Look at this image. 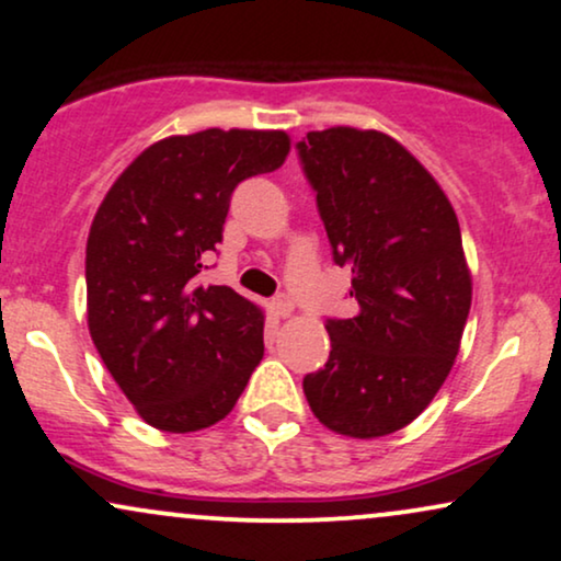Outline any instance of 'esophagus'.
<instances>
[{
	"label": "esophagus",
	"instance_id": "1",
	"mask_svg": "<svg viewBox=\"0 0 561 561\" xmlns=\"http://www.w3.org/2000/svg\"><path fill=\"white\" fill-rule=\"evenodd\" d=\"M272 310L279 318H289V316H293V310H295V302L289 300L287 295H279V297H274V300H272Z\"/></svg>",
	"mask_w": 561,
	"mask_h": 561
}]
</instances>
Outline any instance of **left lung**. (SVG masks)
<instances>
[{
	"mask_svg": "<svg viewBox=\"0 0 561 561\" xmlns=\"http://www.w3.org/2000/svg\"><path fill=\"white\" fill-rule=\"evenodd\" d=\"M354 318H329V363L305 375L318 422L346 437L407 427L448 378L471 308L458 217L437 181L382 131L333 126L297 141Z\"/></svg>",
	"mask_w": 561,
	"mask_h": 561,
	"instance_id": "left-lung-1",
	"label": "left lung"
}]
</instances>
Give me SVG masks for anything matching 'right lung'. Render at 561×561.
<instances>
[{
	"instance_id": "obj_1",
	"label": "right lung",
	"mask_w": 561,
	"mask_h": 561,
	"mask_svg": "<svg viewBox=\"0 0 561 561\" xmlns=\"http://www.w3.org/2000/svg\"><path fill=\"white\" fill-rule=\"evenodd\" d=\"M285 131L207 129L147 147L88 236L92 344L139 416L162 432L225 420L264 357V313L204 285L240 181L285 162Z\"/></svg>"
}]
</instances>
